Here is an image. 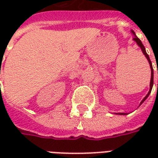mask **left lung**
<instances>
[{
	"instance_id": "left-lung-1",
	"label": "left lung",
	"mask_w": 158,
	"mask_h": 158,
	"mask_svg": "<svg viewBox=\"0 0 158 158\" xmlns=\"http://www.w3.org/2000/svg\"><path fill=\"white\" fill-rule=\"evenodd\" d=\"M131 33H132L133 35H134V36H135V37L133 38V40H135V41L136 42V44H137V45H139V47H140V49H141V51H142V52H143V54L145 55V56H146V59H147V61H148V62H149L150 68H151V71H152V72H151V73H151V74H152V76H151V82H150L149 92L147 93V95H146V96H145V98H144V99H143L142 101H141V102H140V104H139V105H141V104H142V103L144 102L145 101H146V98H147V97L149 96V95H150V94H151V91H152V86H153V69H152V62H151V60H150L149 56H148V54L146 53V48H145V46L143 45L142 42L140 41V40H139V38H138V37H137V36L135 35V32H134L133 30H131ZM116 114H118V115H127L128 113H116Z\"/></svg>"
}]
</instances>
